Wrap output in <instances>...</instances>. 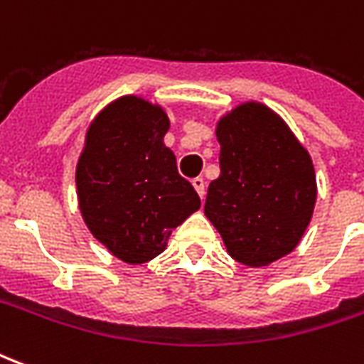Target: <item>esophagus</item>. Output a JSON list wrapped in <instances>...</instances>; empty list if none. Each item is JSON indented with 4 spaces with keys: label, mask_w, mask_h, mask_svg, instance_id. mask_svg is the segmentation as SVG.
I'll return each mask as SVG.
<instances>
[{
    "label": "esophagus",
    "mask_w": 364,
    "mask_h": 364,
    "mask_svg": "<svg viewBox=\"0 0 364 364\" xmlns=\"http://www.w3.org/2000/svg\"><path fill=\"white\" fill-rule=\"evenodd\" d=\"M193 187H195V191L198 193V197L205 198V191H206V183L203 177H197V179H193Z\"/></svg>",
    "instance_id": "obj_1"
}]
</instances>
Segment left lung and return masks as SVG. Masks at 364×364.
<instances>
[{"mask_svg":"<svg viewBox=\"0 0 364 364\" xmlns=\"http://www.w3.org/2000/svg\"><path fill=\"white\" fill-rule=\"evenodd\" d=\"M220 177L208 185L205 214L228 253L250 267L289 255L316 205L310 154L267 105H237L216 124Z\"/></svg>","mask_w":364,"mask_h":364,"instance_id":"8db88e82","label":"left lung"}]
</instances>
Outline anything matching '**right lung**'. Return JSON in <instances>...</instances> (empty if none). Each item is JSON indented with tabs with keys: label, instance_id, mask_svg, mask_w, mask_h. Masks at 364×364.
Instances as JSON below:
<instances>
[{
	"label": "right lung",
	"instance_id": "add662e5",
	"mask_svg": "<svg viewBox=\"0 0 364 364\" xmlns=\"http://www.w3.org/2000/svg\"><path fill=\"white\" fill-rule=\"evenodd\" d=\"M169 117L142 97H119L87 128L75 167L83 222L128 265L158 257L200 198L177 171L164 136Z\"/></svg>",
	"mask_w": 364,
	"mask_h": 364
}]
</instances>
